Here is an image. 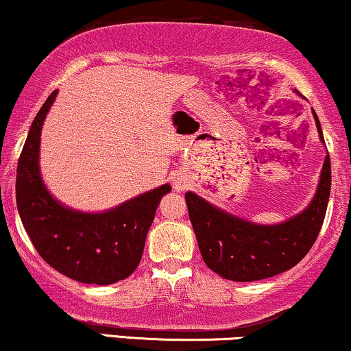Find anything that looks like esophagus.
Masks as SVG:
<instances>
[{"label": "esophagus", "mask_w": 351, "mask_h": 351, "mask_svg": "<svg viewBox=\"0 0 351 351\" xmlns=\"http://www.w3.org/2000/svg\"><path fill=\"white\" fill-rule=\"evenodd\" d=\"M171 186H173V189H175V191L186 189V188H188V176H186L184 173H181V171L173 173Z\"/></svg>", "instance_id": "esophagus-1"}]
</instances>
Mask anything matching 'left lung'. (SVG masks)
<instances>
[{"instance_id":"8db88e82","label":"left lung","mask_w":351,"mask_h":351,"mask_svg":"<svg viewBox=\"0 0 351 351\" xmlns=\"http://www.w3.org/2000/svg\"><path fill=\"white\" fill-rule=\"evenodd\" d=\"M319 139L322 128L313 110ZM330 196V158H324L317 189L303 210L274 225L241 219L197 196L184 194L189 220L206 265L233 282H254L295 267L316 241Z\"/></svg>"}]
</instances>
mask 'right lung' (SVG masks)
Segmentation results:
<instances>
[{"label":"right lung","instance_id":"add662e5","mask_svg":"<svg viewBox=\"0 0 351 351\" xmlns=\"http://www.w3.org/2000/svg\"><path fill=\"white\" fill-rule=\"evenodd\" d=\"M58 90L38 110L22 149L16 202L22 225L42 259L76 282L112 285L134 272L155 210L170 184H162L105 212H82L51 196L40 173V136Z\"/></svg>","mask_w":351,"mask_h":351}]
</instances>
